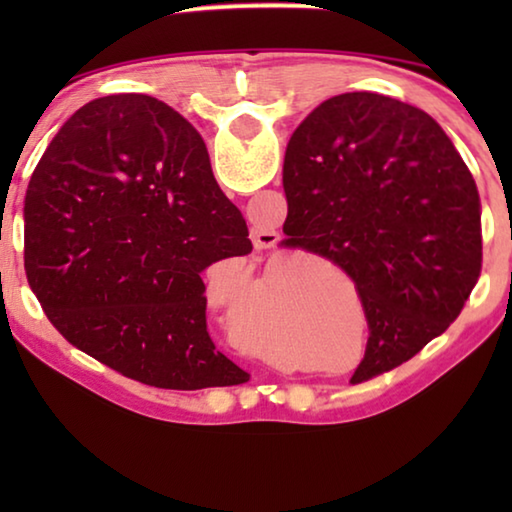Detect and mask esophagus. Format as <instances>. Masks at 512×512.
<instances>
[{
	"label": "esophagus",
	"mask_w": 512,
	"mask_h": 512,
	"mask_svg": "<svg viewBox=\"0 0 512 512\" xmlns=\"http://www.w3.org/2000/svg\"><path fill=\"white\" fill-rule=\"evenodd\" d=\"M279 240L277 233H256L254 235V244L256 249H268V247H275Z\"/></svg>",
	"instance_id": "esophagus-1"
}]
</instances>
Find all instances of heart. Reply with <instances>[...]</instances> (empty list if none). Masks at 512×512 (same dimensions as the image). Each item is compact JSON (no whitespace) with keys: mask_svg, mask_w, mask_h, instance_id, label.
<instances>
[{"mask_svg":"<svg viewBox=\"0 0 512 512\" xmlns=\"http://www.w3.org/2000/svg\"><path fill=\"white\" fill-rule=\"evenodd\" d=\"M233 268H237V265H233ZM244 338H247L249 347L254 349V352H258L261 356H268V340H265L263 333H256V335L244 333Z\"/></svg>","mask_w":512,"mask_h":512,"instance_id":"b5f03b06","label":"heart"}]
</instances>
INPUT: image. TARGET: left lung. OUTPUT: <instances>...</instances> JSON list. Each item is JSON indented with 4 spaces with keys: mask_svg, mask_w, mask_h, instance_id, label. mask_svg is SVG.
<instances>
[{
    "mask_svg": "<svg viewBox=\"0 0 512 512\" xmlns=\"http://www.w3.org/2000/svg\"><path fill=\"white\" fill-rule=\"evenodd\" d=\"M282 240L345 270L370 338L352 384L412 359L459 317L482 270V205L452 139L377 93L321 102L284 158Z\"/></svg>",
    "mask_w": 512,
    "mask_h": 512,
    "instance_id": "8db88e82",
    "label": "left lung"
}]
</instances>
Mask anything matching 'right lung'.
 <instances>
[{"mask_svg": "<svg viewBox=\"0 0 512 512\" xmlns=\"http://www.w3.org/2000/svg\"><path fill=\"white\" fill-rule=\"evenodd\" d=\"M25 275L76 349L158 389L249 380L207 331L200 272L251 254L179 111L128 93L93 100L48 144L25 195Z\"/></svg>", "mask_w": 512, "mask_h": 512, "instance_id": "right-lung-1", "label": "right lung"}]
</instances>
